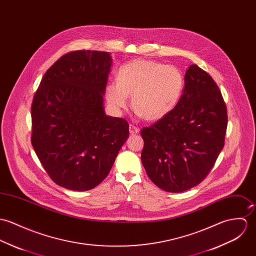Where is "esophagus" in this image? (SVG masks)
Returning a JSON list of instances; mask_svg holds the SVG:
<instances>
[{"label": "esophagus", "instance_id": "obj_1", "mask_svg": "<svg viewBox=\"0 0 256 256\" xmlns=\"http://www.w3.org/2000/svg\"><path fill=\"white\" fill-rule=\"evenodd\" d=\"M140 130L138 126H134V124H130V132L132 134H138Z\"/></svg>", "mask_w": 256, "mask_h": 256}]
</instances>
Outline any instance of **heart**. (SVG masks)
<instances>
[{
    "label": "heart",
    "instance_id": "obj_1",
    "mask_svg": "<svg viewBox=\"0 0 256 256\" xmlns=\"http://www.w3.org/2000/svg\"><path fill=\"white\" fill-rule=\"evenodd\" d=\"M184 87V76L176 66L136 58L118 68L116 82L107 84L105 95L118 113L128 107L130 95L136 114L148 120H159L174 109Z\"/></svg>",
    "mask_w": 256,
    "mask_h": 256
}]
</instances>
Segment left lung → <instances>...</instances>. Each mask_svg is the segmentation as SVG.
<instances>
[{
	"label": "left lung",
	"mask_w": 256,
	"mask_h": 256,
	"mask_svg": "<svg viewBox=\"0 0 256 256\" xmlns=\"http://www.w3.org/2000/svg\"><path fill=\"white\" fill-rule=\"evenodd\" d=\"M227 107L213 78L196 64L170 114L140 132L142 165L161 190L182 192L200 184L224 147Z\"/></svg>",
	"instance_id": "obj_1"
}]
</instances>
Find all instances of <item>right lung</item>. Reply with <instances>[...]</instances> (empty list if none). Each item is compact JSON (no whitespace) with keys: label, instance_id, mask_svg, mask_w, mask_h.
Segmentation results:
<instances>
[{"label":"right lung","instance_id":"right-lung-1","mask_svg":"<svg viewBox=\"0 0 256 256\" xmlns=\"http://www.w3.org/2000/svg\"><path fill=\"white\" fill-rule=\"evenodd\" d=\"M111 66L108 52L66 53L45 72L34 94L31 143L60 186L78 192L97 186L130 136L124 118L104 112Z\"/></svg>","mask_w":256,"mask_h":256}]
</instances>
